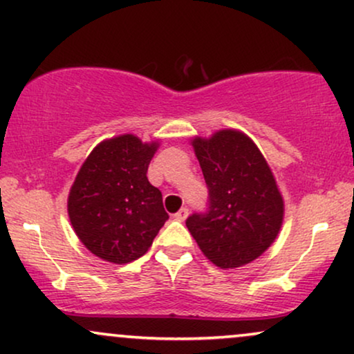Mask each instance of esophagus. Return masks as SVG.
I'll use <instances>...</instances> for the list:
<instances>
[{"label":"esophagus","instance_id":"obj_1","mask_svg":"<svg viewBox=\"0 0 354 354\" xmlns=\"http://www.w3.org/2000/svg\"><path fill=\"white\" fill-rule=\"evenodd\" d=\"M187 216H189V210H187L186 207H181L176 214H174V218H176V221H180V222H185Z\"/></svg>","mask_w":354,"mask_h":354}]
</instances>
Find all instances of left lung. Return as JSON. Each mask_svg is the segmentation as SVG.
Instances as JSON below:
<instances>
[{
  "mask_svg": "<svg viewBox=\"0 0 354 354\" xmlns=\"http://www.w3.org/2000/svg\"><path fill=\"white\" fill-rule=\"evenodd\" d=\"M209 187V210L186 227L204 257L223 270L261 257L279 234L284 201L257 144L235 129L191 140Z\"/></svg>",
  "mask_w": 354,
  "mask_h": 354,
  "instance_id": "1",
  "label": "left lung"
}]
</instances>
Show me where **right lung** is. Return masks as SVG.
<instances>
[{
	"instance_id": "obj_1",
	"label": "right lung",
	"mask_w": 354,
	"mask_h": 354,
	"mask_svg": "<svg viewBox=\"0 0 354 354\" xmlns=\"http://www.w3.org/2000/svg\"><path fill=\"white\" fill-rule=\"evenodd\" d=\"M158 140L124 133L102 140L80 168L68 194V217L80 241L104 261L144 257L168 221L162 192L147 169Z\"/></svg>"
}]
</instances>
